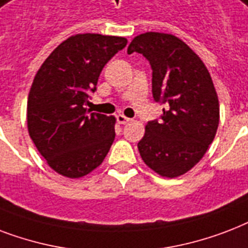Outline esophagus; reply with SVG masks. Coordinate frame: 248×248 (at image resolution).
<instances>
[{
	"label": "esophagus",
	"mask_w": 248,
	"mask_h": 248,
	"mask_svg": "<svg viewBox=\"0 0 248 248\" xmlns=\"http://www.w3.org/2000/svg\"><path fill=\"white\" fill-rule=\"evenodd\" d=\"M116 120H118L119 124H126V123L130 122V119L126 118V116H124V115H123V114L116 115Z\"/></svg>",
	"instance_id": "esophagus-1"
}]
</instances>
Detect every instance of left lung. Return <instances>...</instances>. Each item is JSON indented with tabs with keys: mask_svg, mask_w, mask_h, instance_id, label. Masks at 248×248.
Wrapping results in <instances>:
<instances>
[{
	"mask_svg": "<svg viewBox=\"0 0 248 248\" xmlns=\"http://www.w3.org/2000/svg\"><path fill=\"white\" fill-rule=\"evenodd\" d=\"M142 54L153 70L154 101L166 105L138 142L142 160L163 177L186 173L206 154L218 126V99L201 58L176 36L146 32L128 54Z\"/></svg>",
	"mask_w": 248,
	"mask_h": 248,
	"instance_id": "left-lung-1",
	"label": "left lung"
}]
</instances>
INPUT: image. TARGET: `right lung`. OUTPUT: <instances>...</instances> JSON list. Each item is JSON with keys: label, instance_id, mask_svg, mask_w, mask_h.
I'll use <instances>...</instances> for the list:
<instances>
[{"label": "right lung", "instance_id": "add662e5", "mask_svg": "<svg viewBox=\"0 0 248 248\" xmlns=\"http://www.w3.org/2000/svg\"><path fill=\"white\" fill-rule=\"evenodd\" d=\"M126 38L84 33L63 41L42 63L28 95L32 141L59 174L82 177L106 158L115 140V118L85 106L106 63Z\"/></svg>", "mask_w": 248, "mask_h": 248}]
</instances>
